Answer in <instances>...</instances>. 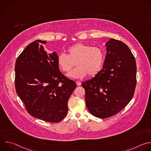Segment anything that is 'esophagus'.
<instances>
[{
	"instance_id": "esophagus-1",
	"label": "esophagus",
	"mask_w": 151,
	"mask_h": 151,
	"mask_svg": "<svg viewBox=\"0 0 151 151\" xmlns=\"http://www.w3.org/2000/svg\"><path fill=\"white\" fill-rule=\"evenodd\" d=\"M76 83L77 85H81V82L80 81H76Z\"/></svg>"
}]
</instances>
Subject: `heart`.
I'll return each instance as SVG.
<instances>
[{"instance_id": "b5f03b06", "label": "heart", "mask_w": 151, "mask_h": 151, "mask_svg": "<svg viewBox=\"0 0 151 151\" xmlns=\"http://www.w3.org/2000/svg\"><path fill=\"white\" fill-rule=\"evenodd\" d=\"M68 54H60L57 57V64L64 72H69L75 66L76 68L68 76L73 78H82L88 76L94 77L101 70L104 60V52L99 47L77 43L67 50Z\"/></svg>"}]
</instances>
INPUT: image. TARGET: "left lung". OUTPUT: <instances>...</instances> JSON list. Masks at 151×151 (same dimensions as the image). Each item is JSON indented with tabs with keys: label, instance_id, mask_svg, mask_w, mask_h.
Here are the masks:
<instances>
[{
	"label": "left lung",
	"instance_id": "left-lung-1",
	"mask_svg": "<svg viewBox=\"0 0 151 151\" xmlns=\"http://www.w3.org/2000/svg\"><path fill=\"white\" fill-rule=\"evenodd\" d=\"M105 47L103 69L82 83L87 108L99 118L111 117L124 109L133 98L136 85V63L128 47L112 38Z\"/></svg>",
	"mask_w": 151,
	"mask_h": 151
}]
</instances>
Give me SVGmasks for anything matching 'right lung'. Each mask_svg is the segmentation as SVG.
<instances>
[{
  "instance_id": "1",
  "label": "right lung",
  "mask_w": 151,
  "mask_h": 151,
  "mask_svg": "<svg viewBox=\"0 0 151 151\" xmlns=\"http://www.w3.org/2000/svg\"><path fill=\"white\" fill-rule=\"evenodd\" d=\"M42 44L46 41L30 43L18 57L15 90L30 115L56 123L66 116L68 102L76 85L60 71L57 53L47 54Z\"/></svg>"
}]
</instances>
